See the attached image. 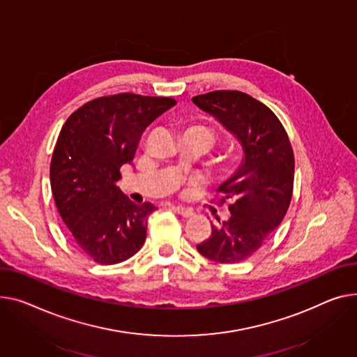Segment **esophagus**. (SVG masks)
<instances>
[{
	"label": "esophagus",
	"mask_w": 357,
	"mask_h": 357,
	"mask_svg": "<svg viewBox=\"0 0 357 357\" xmlns=\"http://www.w3.org/2000/svg\"><path fill=\"white\" fill-rule=\"evenodd\" d=\"M171 209H172L174 212L179 213V215H181V217H185V218H189V217H192V215H194V212H192V209H189V208H185V206H171Z\"/></svg>",
	"instance_id": "obj_1"
}]
</instances>
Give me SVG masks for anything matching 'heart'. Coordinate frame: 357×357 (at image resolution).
<instances>
[{"label":"heart","mask_w":357,"mask_h":357,"mask_svg":"<svg viewBox=\"0 0 357 357\" xmlns=\"http://www.w3.org/2000/svg\"><path fill=\"white\" fill-rule=\"evenodd\" d=\"M202 130H204V132H205V133H206V135H208V136L211 137V140H212V144H213V135H212V133H211L209 130H206V129H202Z\"/></svg>","instance_id":"heart-1"}]
</instances>
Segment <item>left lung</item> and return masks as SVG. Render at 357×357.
Returning a JSON list of instances; mask_svg holds the SVG:
<instances>
[{"label": "left lung", "mask_w": 357, "mask_h": 357, "mask_svg": "<svg viewBox=\"0 0 357 357\" xmlns=\"http://www.w3.org/2000/svg\"><path fill=\"white\" fill-rule=\"evenodd\" d=\"M192 102L240 140L244 158L236 172L218 186V199L231 201V217L212 225L197 245L204 257L221 264L240 263L255 254L281 224L293 195L294 155L278 117L250 94L217 90Z\"/></svg>", "instance_id": "left-lung-1"}]
</instances>
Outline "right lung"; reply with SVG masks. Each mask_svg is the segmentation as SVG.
<instances>
[{"instance_id":"add662e5","label":"right lung","mask_w":357,"mask_h":357,"mask_svg":"<svg viewBox=\"0 0 357 357\" xmlns=\"http://www.w3.org/2000/svg\"><path fill=\"white\" fill-rule=\"evenodd\" d=\"M175 105L171 98L113 94L87 102L61 128L50 165L54 202L71 238L98 264L122 263L146 240L156 206L136 205L116 182L144 130Z\"/></svg>"}]
</instances>
